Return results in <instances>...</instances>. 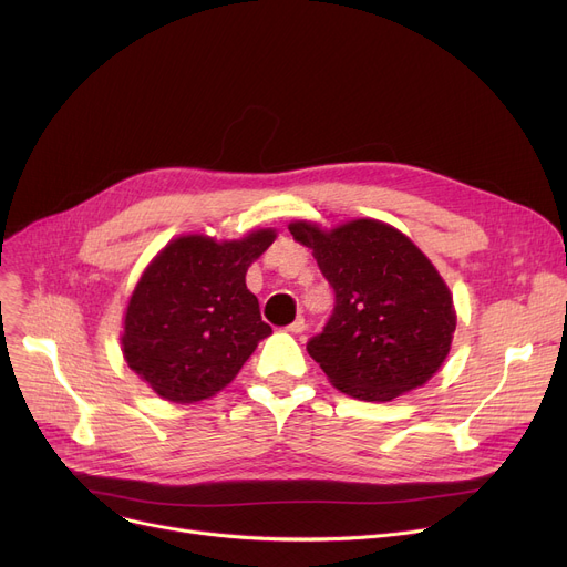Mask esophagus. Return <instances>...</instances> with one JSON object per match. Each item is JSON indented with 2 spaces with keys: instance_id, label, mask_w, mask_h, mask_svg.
Listing matches in <instances>:
<instances>
[{
  "instance_id": "obj_1",
  "label": "esophagus",
  "mask_w": 567,
  "mask_h": 567,
  "mask_svg": "<svg viewBox=\"0 0 567 567\" xmlns=\"http://www.w3.org/2000/svg\"><path fill=\"white\" fill-rule=\"evenodd\" d=\"M305 328H307L305 318H302V316H298V318H295V320L290 322V326H288L286 330H288V332H292V334H300V332H305Z\"/></svg>"
}]
</instances>
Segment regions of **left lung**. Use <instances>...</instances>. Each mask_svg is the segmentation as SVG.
<instances>
[{"mask_svg": "<svg viewBox=\"0 0 567 567\" xmlns=\"http://www.w3.org/2000/svg\"><path fill=\"white\" fill-rule=\"evenodd\" d=\"M313 249L334 309L309 339V355L332 385L364 401H390L424 385L450 353L456 318L450 290L413 241L360 219L330 233L290 224Z\"/></svg>", "mask_w": 567, "mask_h": 567, "instance_id": "left-lung-1", "label": "left lung"}]
</instances>
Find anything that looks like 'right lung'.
<instances>
[{
  "mask_svg": "<svg viewBox=\"0 0 567 567\" xmlns=\"http://www.w3.org/2000/svg\"><path fill=\"white\" fill-rule=\"evenodd\" d=\"M275 241L179 237L145 269L124 318V358L168 401L194 403L224 390L272 328L260 318L247 269Z\"/></svg>",
  "mask_w": 567,
  "mask_h": 567,
  "instance_id": "1",
  "label": "right lung"
}]
</instances>
